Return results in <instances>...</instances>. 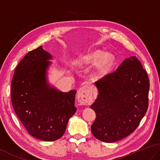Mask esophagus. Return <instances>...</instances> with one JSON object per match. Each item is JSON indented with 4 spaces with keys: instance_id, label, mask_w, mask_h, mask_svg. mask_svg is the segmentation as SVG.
Here are the masks:
<instances>
[{
    "instance_id": "esophagus-1",
    "label": "esophagus",
    "mask_w": 160,
    "mask_h": 160,
    "mask_svg": "<svg viewBox=\"0 0 160 160\" xmlns=\"http://www.w3.org/2000/svg\"><path fill=\"white\" fill-rule=\"evenodd\" d=\"M78 100L82 105H88L92 103V95L86 85L80 88L78 92Z\"/></svg>"
}]
</instances>
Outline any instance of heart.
Returning a JSON list of instances; mask_svg holds the SVG:
<instances>
[{"instance_id":"b5f03b06","label":"heart","mask_w":160,"mask_h":160,"mask_svg":"<svg viewBox=\"0 0 160 160\" xmlns=\"http://www.w3.org/2000/svg\"><path fill=\"white\" fill-rule=\"evenodd\" d=\"M114 61V56L109 52L103 53L101 50H95L84 56L79 64H97V72L103 76L108 72Z\"/></svg>"}]
</instances>
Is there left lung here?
I'll return each instance as SVG.
<instances>
[{
	"label": "left lung",
	"mask_w": 160,
	"mask_h": 160,
	"mask_svg": "<svg viewBox=\"0 0 160 160\" xmlns=\"http://www.w3.org/2000/svg\"><path fill=\"white\" fill-rule=\"evenodd\" d=\"M99 94L91 108L96 112L91 132L114 142L134 132L148 105L149 80L136 57L126 58L115 72L95 82Z\"/></svg>",
	"instance_id": "obj_1"
}]
</instances>
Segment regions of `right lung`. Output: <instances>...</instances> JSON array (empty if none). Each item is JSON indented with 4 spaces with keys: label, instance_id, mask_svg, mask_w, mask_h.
Returning <instances> with one entry per match:
<instances>
[{
    "label": "right lung",
    "instance_id": "right-lung-1",
    "mask_svg": "<svg viewBox=\"0 0 160 160\" xmlns=\"http://www.w3.org/2000/svg\"><path fill=\"white\" fill-rule=\"evenodd\" d=\"M52 56L42 46L30 51L15 69L11 98L18 117L30 135L44 141L62 136L76 111V91H58L48 82Z\"/></svg>",
    "mask_w": 160,
    "mask_h": 160
}]
</instances>
